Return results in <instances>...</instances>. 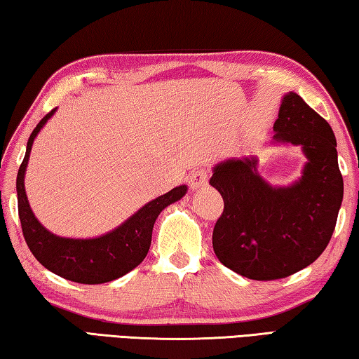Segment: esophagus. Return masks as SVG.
Returning <instances> with one entry per match:
<instances>
[{
  "label": "esophagus",
  "mask_w": 359,
  "mask_h": 359,
  "mask_svg": "<svg viewBox=\"0 0 359 359\" xmlns=\"http://www.w3.org/2000/svg\"><path fill=\"white\" fill-rule=\"evenodd\" d=\"M208 180H209V172L205 171V169H196V171H193L190 174V188L191 190H199V188H203L208 185Z\"/></svg>",
  "instance_id": "34e87169"
}]
</instances>
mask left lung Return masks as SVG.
<instances>
[{
	"mask_svg": "<svg viewBox=\"0 0 359 359\" xmlns=\"http://www.w3.org/2000/svg\"><path fill=\"white\" fill-rule=\"evenodd\" d=\"M274 141L301 145L307 163L290 187H272L255 156L214 168L224 209L212 234L220 263L252 280H277L312 264L330 244L344 198L336 136L299 95L283 96Z\"/></svg>",
	"mask_w": 359,
	"mask_h": 359,
	"instance_id": "left-lung-1",
	"label": "left lung"
}]
</instances>
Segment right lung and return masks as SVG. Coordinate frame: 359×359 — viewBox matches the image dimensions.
<instances>
[{"label":"right lung","mask_w":359,"mask_h":359,"mask_svg":"<svg viewBox=\"0 0 359 359\" xmlns=\"http://www.w3.org/2000/svg\"><path fill=\"white\" fill-rule=\"evenodd\" d=\"M57 109H52L42 118L27 144V154L17 174V199H19V217L22 223L23 238L34 258L53 274L66 280L98 285L112 282L115 278L128 274L147 257L151 229L160 212L169 204L185 196L187 185L172 188L154 201L142 205L135 215L107 234L93 239H69L60 238L47 231L34 217L29 208L25 193V171L29 160V151L34 137L38 136L46 121L52 117Z\"/></svg>","instance_id":"1"}]
</instances>
